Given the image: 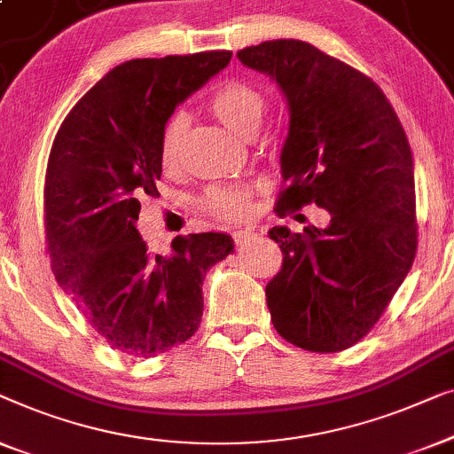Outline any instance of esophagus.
Here are the masks:
<instances>
[{"label":"esophagus","instance_id":"1","mask_svg":"<svg viewBox=\"0 0 454 454\" xmlns=\"http://www.w3.org/2000/svg\"><path fill=\"white\" fill-rule=\"evenodd\" d=\"M232 236H234L236 245H247V242L253 240L257 234H254L253 230H236V232H234Z\"/></svg>","mask_w":454,"mask_h":454}]
</instances>
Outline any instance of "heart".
Listing matches in <instances>:
<instances>
[{
  "instance_id": "b5f03b06",
  "label": "heart",
  "mask_w": 454,
  "mask_h": 454,
  "mask_svg": "<svg viewBox=\"0 0 454 454\" xmlns=\"http://www.w3.org/2000/svg\"><path fill=\"white\" fill-rule=\"evenodd\" d=\"M267 94L247 80H226L209 94L207 108L228 129L240 137H253L263 123ZM187 133V117L183 113L172 114L162 127L160 164L164 170H176L183 160V144ZM253 189L248 184H215L201 195L200 206L206 214L218 220L245 218L251 209Z\"/></svg>"
}]
</instances>
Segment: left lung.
<instances>
[{"label":"left lung","instance_id":"left-lung-1","mask_svg":"<svg viewBox=\"0 0 454 454\" xmlns=\"http://www.w3.org/2000/svg\"><path fill=\"white\" fill-rule=\"evenodd\" d=\"M236 57L290 106L276 214L315 203L331 215L327 228L270 230L284 253L265 288L273 327L306 352H341L379 323L416 259L410 142L385 92L310 43L278 38Z\"/></svg>","mask_w":454,"mask_h":454}]
</instances>
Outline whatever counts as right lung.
Masks as SVG:
<instances>
[{
    "mask_svg": "<svg viewBox=\"0 0 454 454\" xmlns=\"http://www.w3.org/2000/svg\"><path fill=\"white\" fill-rule=\"evenodd\" d=\"M230 51L131 59L82 97L53 139L44 175L51 270L117 352L152 357L195 335L207 270L234 253L222 232L176 236L152 254L136 222L160 181V136L175 106L228 66Z\"/></svg>",
    "mask_w": 454,
    "mask_h": 454,
    "instance_id": "obj_1",
    "label": "right lung"
}]
</instances>
